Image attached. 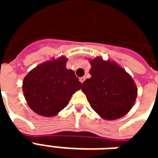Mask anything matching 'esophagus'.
Returning <instances> with one entry per match:
<instances>
[{
    "instance_id": "34e87169",
    "label": "esophagus",
    "mask_w": 158,
    "mask_h": 158,
    "mask_svg": "<svg viewBox=\"0 0 158 158\" xmlns=\"http://www.w3.org/2000/svg\"><path fill=\"white\" fill-rule=\"evenodd\" d=\"M85 77H82V78H79V81H80V82H81L83 84V82L85 81Z\"/></svg>"
}]
</instances>
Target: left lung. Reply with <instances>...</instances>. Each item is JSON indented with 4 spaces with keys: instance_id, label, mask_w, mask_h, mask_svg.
I'll return each instance as SVG.
<instances>
[{
    "instance_id": "obj_1",
    "label": "left lung",
    "mask_w": 158,
    "mask_h": 158,
    "mask_svg": "<svg viewBox=\"0 0 158 158\" xmlns=\"http://www.w3.org/2000/svg\"><path fill=\"white\" fill-rule=\"evenodd\" d=\"M89 62L91 78L83 83L82 90L90 106L107 120L126 115L137 97V87L131 76L114 62L96 57Z\"/></svg>"
}]
</instances>
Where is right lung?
Here are the masks:
<instances>
[{
	"mask_svg": "<svg viewBox=\"0 0 158 158\" xmlns=\"http://www.w3.org/2000/svg\"><path fill=\"white\" fill-rule=\"evenodd\" d=\"M68 59L61 56L38 65L25 76L23 92L31 109L39 115L56 116L81 89L74 72L66 69Z\"/></svg>",
	"mask_w": 158,
	"mask_h": 158,
	"instance_id": "add662e5",
	"label": "right lung"
}]
</instances>
